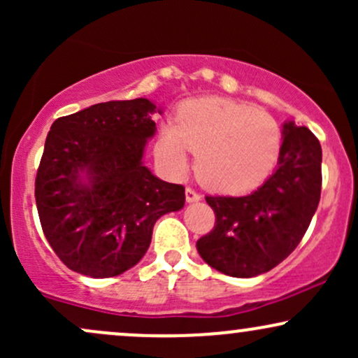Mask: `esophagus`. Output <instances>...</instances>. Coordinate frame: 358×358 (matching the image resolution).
<instances>
[{"label": "esophagus", "mask_w": 358, "mask_h": 358, "mask_svg": "<svg viewBox=\"0 0 358 358\" xmlns=\"http://www.w3.org/2000/svg\"><path fill=\"white\" fill-rule=\"evenodd\" d=\"M185 196H187V202L188 203H195V202H200V200H202V195H200V193H196L190 187H188L187 190H185Z\"/></svg>", "instance_id": "1"}]
</instances>
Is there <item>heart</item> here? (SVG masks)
<instances>
[{
  "label": "heart",
  "mask_w": 358,
  "mask_h": 358,
  "mask_svg": "<svg viewBox=\"0 0 358 358\" xmlns=\"http://www.w3.org/2000/svg\"><path fill=\"white\" fill-rule=\"evenodd\" d=\"M176 121L159 127L156 155L171 173L185 175L199 153L196 173L212 190L248 193L266 182L282 148L281 126L244 102L202 97L183 102Z\"/></svg>",
  "instance_id": "obj_1"
}]
</instances>
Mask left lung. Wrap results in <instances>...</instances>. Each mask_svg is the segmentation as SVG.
Returning a JSON list of instances; mask_svg holds the SVG:
<instances>
[{"instance_id": "1", "label": "left lung", "mask_w": 358, "mask_h": 358, "mask_svg": "<svg viewBox=\"0 0 358 358\" xmlns=\"http://www.w3.org/2000/svg\"><path fill=\"white\" fill-rule=\"evenodd\" d=\"M322 193V146L305 126L282 124L276 171L245 196H205L215 227L196 242L200 257L234 278H254L289 256L310 227Z\"/></svg>"}]
</instances>
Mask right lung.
I'll return each instance as SVG.
<instances>
[{
  "mask_svg": "<svg viewBox=\"0 0 358 358\" xmlns=\"http://www.w3.org/2000/svg\"><path fill=\"white\" fill-rule=\"evenodd\" d=\"M153 101L94 104L53 122L35 180L48 244L69 269L113 278L141 261L155 222L182 210L185 188L145 166Z\"/></svg>",
  "mask_w": 358,
  "mask_h": 358,
  "instance_id": "obj_1",
  "label": "right lung"
}]
</instances>
